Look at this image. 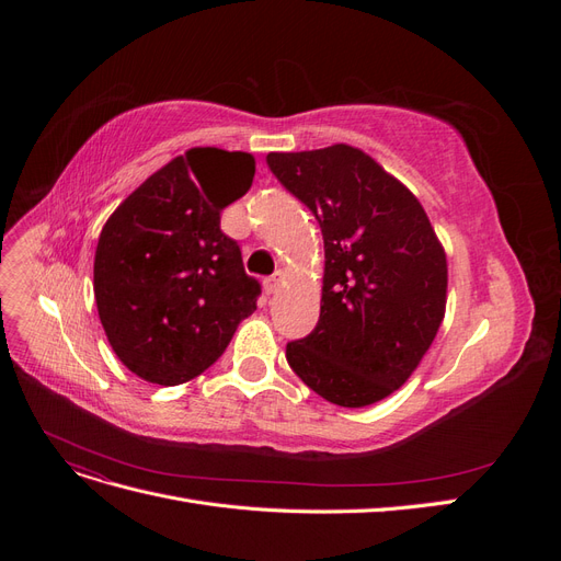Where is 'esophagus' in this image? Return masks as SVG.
Segmentation results:
<instances>
[{"label":"esophagus","mask_w":561,"mask_h":561,"mask_svg":"<svg viewBox=\"0 0 561 561\" xmlns=\"http://www.w3.org/2000/svg\"><path fill=\"white\" fill-rule=\"evenodd\" d=\"M283 278H285V274L283 271H276L274 276H268V278H264V287H266V293L268 295H274V293H278L280 290V283H283Z\"/></svg>","instance_id":"esophagus-1"}]
</instances>
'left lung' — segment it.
<instances>
[{"mask_svg":"<svg viewBox=\"0 0 561 561\" xmlns=\"http://www.w3.org/2000/svg\"><path fill=\"white\" fill-rule=\"evenodd\" d=\"M268 171L325 243L320 318L287 344L295 375L339 407L379 402L410 379L445 318L447 257L416 196L365 151H271Z\"/></svg>","mask_w":561,"mask_h":561,"instance_id":"1","label":"left lung"}]
</instances>
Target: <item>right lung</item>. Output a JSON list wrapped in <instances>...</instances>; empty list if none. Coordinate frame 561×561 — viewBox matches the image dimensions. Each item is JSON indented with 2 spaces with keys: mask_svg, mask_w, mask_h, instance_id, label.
I'll return each instance as SVG.
<instances>
[{
  "mask_svg": "<svg viewBox=\"0 0 561 561\" xmlns=\"http://www.w3.org/2000/svg\"><path fill=\"white\" fill-rule=\"evenodd\" d=\"M245 151L190 149L147 178L100 233L93 290L114 353L161 386L198 377L257 309L262 285L219 229L252 184Z\"/></svg>",
  "mask_w": 561,
  "mask_h": 561,
  "instance_id": "right-lung-1",
  "label": "right lung"
}]
</instances>
